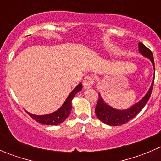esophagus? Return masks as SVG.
<instances>
[{
    "label": "esophagus",
    "instance_id": "esophagus-1",
    "mask_svg": "<svg viewBox=\"0 0 161 161\" xmlns=\"http://www.w3.org/2000/svg\"><path fill=\"white\" fill-rule=\"evenodd\" d=\"M82 83H83L84 88H86V89L91 88L92 86V84H93V79H92V78L91 77V76L87 75L84 78Z\"/></svg>",
    "mask_w": 161,
    "mask_h": 161
}]
</instances>
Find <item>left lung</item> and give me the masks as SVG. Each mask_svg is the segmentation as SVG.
Segmentation results:
<instances>
[{"label":"left lung","mask_w":161,"mask_h":161,"mask_svg":"<svg viewBox=\"0 0 161 161\" xmlns=\"http://www.w3.org/2000/svg\"><path fill=\"white\" fill-rule=\"evenodd\" d=\"M139 52L141 53V55L150 59V61L152 62L154 71H155L153 55L152 52L142 43H139ZM153 82L154 75L150 89L145 94V96L139 101H138L137 103H136L127 109H116V108L110 106L103 100L101 95L99 92V99L97 103V107L95 108V113L98 119L104 124L111 126H118L127 123L134 117H136L147 104L150 97L151 92H152L153 86Z\"/></svg>","instance_id":"8db88e82"}]
</instances>
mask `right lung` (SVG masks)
I'll list each match as a JSON object with an SVG mask.
<instances>
[{
  "instance_id": "add662e5",
  "label": "right lung",
  "mask_w": 161,
  "mask_h": 161,
  "mask_svg": "<svg viewBox=\"0 0 161 161\" xmlns=\"http://www.w3.org/2000/svg\"><path fill=\"white\" fill-rule=\"evenodd\" d=\"M82 83H79L70 92L68 97L66 98L65 101L64 102L62 105L58 108L57 111H55L53 113L47 114H43V115H36L31 114L30 112L26 111L27 113L30 114V116L34 120L39 123H41L43 125H57L63 121L69 116L71 108H72V104H71V101H72L73 98L75 96V94L78 92L82 90Z\"/></svg>"
}]
</instances>
